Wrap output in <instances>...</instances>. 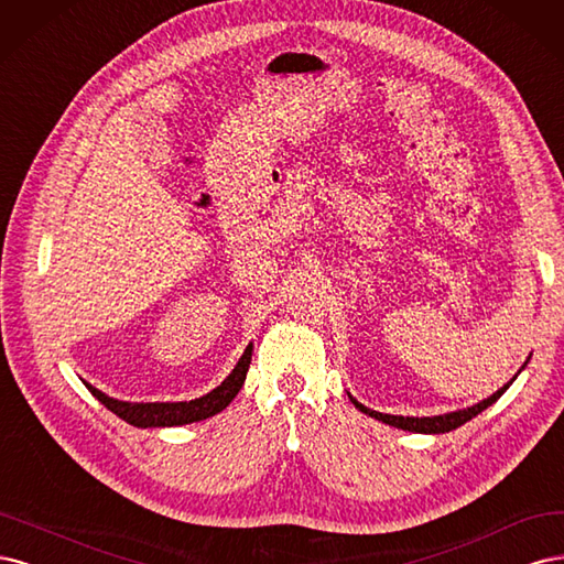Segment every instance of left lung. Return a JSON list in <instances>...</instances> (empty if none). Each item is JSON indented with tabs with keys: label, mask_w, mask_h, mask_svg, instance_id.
Listing matches in <instances>:
<instances>
[{
	"label": "left lung",
	"mask_w": 564,
	"mask_h": 564,
	"mask_svg": "<svg viewBox=\"0 0 564 564\" xmlns=\"http://www.w3.org/2000/svg\"><path fill=\"white\" fill-rule=\"evenodd\" d=\"M524 366H527V362H524ZM524 366H522V368H524ZM516 377H518V375H516ZM516 377H513V379H516ZM513 379L508 381V384H503L497 393H492L489 398H485V401H480L478 405H470V408H466V410H457V412L438 414V416H398V414H381V412H375V410L366 408L362 403H358L354 395H349V398H351V403H354L360 412H366V414L375 416V420L384 422V424H389V426L403 429V431H412V433H447V431L459 429V426H462V424H466L468 420H474L476 414H480L482 410H487L489 405L497 403L499 398L503 395V391L513 384Z\"/></svg>",
	"instance_id": "left-lung-1"
}]
</instances>
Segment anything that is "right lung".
<instances>
[{
    "mask_svg": "<svg viewBox=\"0 0 564 564\" xmlns=\"http://www.w3.org/2000/svg\"><path fill=\"white\" fill-rule=\"evenodd\" d=\"M250 358H252V344H248L243 356L239 358V362H236V368L229 372V377L223 381L220 387H215L210 393H206L202 398H194V401H189V403L187 401H183V403H126V401H117V398L105 395L96 387L86 384V381L84 384L107 410H112L117 416H121L123 422H129L138 429L183 426V424L208 420V416L223 412L234 401L236 393L241 391L243 381H246Z\"/></svg>",
    "mask_w": 564,
    "mask_h": 564,
    "instance_id": "right-lung-1",
    "label": "right lung"
}]
</instances>
